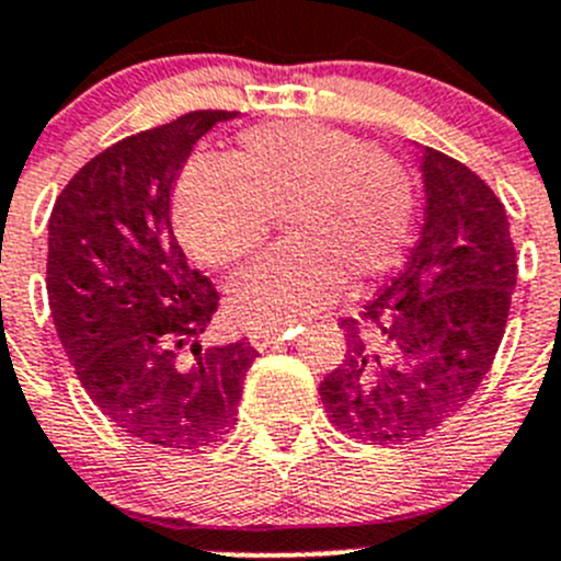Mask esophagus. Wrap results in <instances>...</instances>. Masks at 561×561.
<instances>
[{
	"label": "esophagus",
	"instance_id": "esophagus-1",
	"mask_svg": "<svg viewBox=\"0 0 561 561\" xmlns=\"http://www.w3.org/2000/svg\"><path fill=\"white\" fill-rule=\"evenodd\" d=\"M285 340H290V332H251L249 334V343L254 345L256 352H265V348H271V345L276 343H285Z\"/></svg>",
	"mask_w": 561,
	"mask_h": 561
}]
</instances>
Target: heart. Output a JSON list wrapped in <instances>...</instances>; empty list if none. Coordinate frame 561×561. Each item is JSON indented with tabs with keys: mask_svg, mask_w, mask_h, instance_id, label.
Here are the masks:
<instances>
[{
	"mask_svg": "<svg viewBox=\"0 0 561 561\" xmlns=\"http://www.w3.org/2000/svg\"><path fill=\"white\" fill-rule=\"evenodd\" d=\"M415 198L404 171L368 144L321 124L249 129L234 160L193 157L174 193V227L196 260L234 268L282 218L287 245L256 260L229 290L249 329H287L348 282L401 263Z\"/></svg>",
	"mask_w": 561,
	"mask_h": 561,
	"instance_id": "b5f03b06",
	"label": "heart"
}]
</instances>
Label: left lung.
I'll return each mask as SVG.
<instances>
[{
  "label": "left lung",
  "instance_id": "8db88e82",
  "mask_svg": "<svg viewBox=\"0 0 561 561\" xmlns=\"http://www.w3.org/2000/svg\"><path fill=\"white\" fill-rule=\"evenodd\" d=\"M426 216L401 271L359 318L345 357L318 387L348 437L412 443L451 421L493 365L517 282L510 218L484 180L415 146Z\"/></svg>",
  "mask_w": 561,
  "mask_h": 561
}]
</instances>
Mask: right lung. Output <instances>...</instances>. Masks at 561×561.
<instances>
[{
  "instance_id": "add662e5",
  "label": "right lung",
  "mask_w": 561,
  "mask_h": 561,
  "mask_svg": "<svg viewBox=\"0 0 561 561\" xmlns=\"http://www.w3.org/2000/svg\"><path fill=\"white\" fill-rule=\"evenodd\" d=\"M238 113L196 110L85 162L49 218L46 290L57 337L93 404L162 448H204L238 421L254 345H202L218 293L171 229L193 146Z\"/></svg>"
}]
</instances>
